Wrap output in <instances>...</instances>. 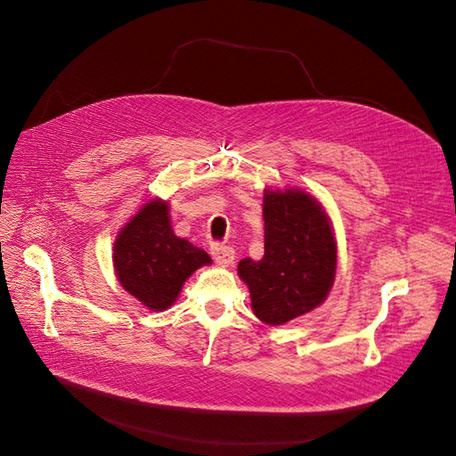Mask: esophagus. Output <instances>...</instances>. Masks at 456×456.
<instances>
[{
	"instance_id": "1",
	"label": "esophagus",
	"mask_w": 456,
	"mask_h": 456,
	"mask_svg": "<svg viewBox=\"0 0 456 456\" xmlns=\"http://www.w3.org/2000/svg\"><path fill=\"white\" fill-rule=\"evenodd\" d=\"M211 255L218 266H230V265H233V258H236V253H233L232 247L218 245V243L213 245Z\"/></svg>"
}]
</instances>
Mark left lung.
Returning <instances> with one entry per match:
<instances>
[{
    "mask_svg": "<svg viewBox=\"0 0 456 456\" xmlns=\"http://www.w3.org/2000/svg\"><path fill=\"white\" fill-rule=\"evenodd\" d=\"M265 256L243 258L241 281L262 323L283 325L323 305L337 275V240L323 205L300 188L265 190Z\"/></svg>",
    "mask_w": 456,
    "mask_h": 456,
    "instance_id": "obj_1",
    "label": "left lung"
}]
</instances>
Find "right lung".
I'll list each match as a JSON object with an SVG mask.
<instances>
[{
  "instance_id": "add662e5",
  "label": "right lung",
  "mask_w": 456,
  "mask_h": 456,
  "mask_svg": "<svg viewBox=\"0 0 456 456\" xmlns=\"http://www.w3.org/2000/svg\"><path fill=\"white\" fill-rule=\"evenodd\" d=\"M112 260L119 285L154 312L171 308L190 275L213 262L200 247L176 236L169 201L161 198L146 201L119 230Z\"/></svg>"
}]
</instances>
